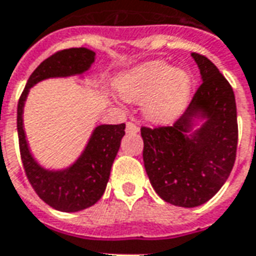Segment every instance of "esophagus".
Returning a JSON list of instances; mask_svg holds the SVG:
<instances>
[{
	"instance_id": "obj_1",
	"label": "esophagus",
	"mask_w": 256,
	"mask_h": 256,
	"mask_svg": "<svg viewBox=\"0 0 256 256\" xmlns=\"http://www.w3.org/2000/svg\"><path fill=\"white\" fill-rule=\"evenodd\" d=\"M138 130H140V128H138V126H137L136 123L128 122V124H126V132H128V134L138 133Z\"/></svg>"
}]
</instances>
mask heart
<instances>
[{
  "mask_svg": "<svg viewBox=\"0 0 256 256\" xmlns=\"http://www.w3.org/2000/svg\"><path fill=\"white\" fill-rule=\"evenodd\" d=\"M114 87L126 101H142V115L148 120L168 123L188 105L194 80L183 68L151 60L120 73L114 80Z\"/></svg>",
  "mask_w": 256,
  "mask_h": 256,
  "instance_id": "1",
  "label": "heart"
}]
</instances>
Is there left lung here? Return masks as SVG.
Segmentation results:
<instances>
[{
    "label": "left lung",
    "mask_w": 256,
    "mask_h": 256,
    "mask_svg": "<svg viewBox=\"0 0 256 256\" xmlns=\"http://www.w3.org/2000/svg\"><path fill=\"white\" fill-rule=\"evenodd\" d=\"M202 84L173 126L141 128L144 168L164 201L194 208L209 201L233 169L238 140L232 86L210 60L192 52Z\"/></svg>",
    "instance_id": "1"
}]
</instances>
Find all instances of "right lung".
Segmentation results:
<instances>
[{
  "label": "right lung",
  "instance_id": "right-lung-1",
  "mask_svg": "<svg viewBox=\"0 0 256 256\" xmlns=\"http://www.w3.org/2000/svg\"><path fill=\"white\" fill-rule=\"evenodd\" d=\"M96 60L88 48H69L42 60L28 78L18 104V137L23 168L37 196L60 212H78L97 202L110 180L126 124H100L92 130L84 151L72 165L60 170L46 169L30 152L23 128V108L30 88L46 78H69L87 72Z\"/></svg>",
  "mask_w": 256,
  "mask_h": 256
}]
</instances>
